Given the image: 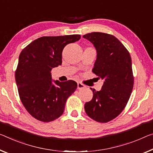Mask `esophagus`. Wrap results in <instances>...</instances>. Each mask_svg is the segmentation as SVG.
<instances>
[{
    "instance_id": "1",
    "label": "esophagus",
    "mask_w": 153,
    "mask_h": 153,
    "mask_svg": "<svg viewBox=\"0 0 153 153\" xmlns=\"http://www.w3.org/2000/svg\"><path fill=\"white\" fill-rule=\"evenodd\" d=\"M85 88V86L83 84H82L81 83H77V89H78V90H83V89H84Z\"/></svg>"
}]
</instances>
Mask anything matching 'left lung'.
Here are the masks:
<instances>
[{"mask_svg": "<svg viewBox=\"0 0 153 153\" xmlns=\"http://www.w3.org/2000/svg\"><path fill=\"white\" fill-rule=\"evenodd\" d=\"M94 46L97 57L92 72L104 80L100 91H93L91 100L85 104L88 116L98 123H107L120 114L132 92L134 78L131 55L112 35L93 32L84 35Z\"/></svg>", "mask_w": 153, "mask_h": 153, "instance_id": "8db88e82", "label": "left lung"}]
</instances>
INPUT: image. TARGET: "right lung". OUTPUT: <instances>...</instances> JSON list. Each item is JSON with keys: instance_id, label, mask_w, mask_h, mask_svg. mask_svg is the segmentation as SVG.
Here are the masks:
<instances>
[{"instance_id": "obj_1", "label": "right lung", "mask_w": 153, "mask_h": 153, "mask_svg": "<svg viewBox=\"0 0 153 153\" xmlns=\"http://www.w3.org/2000/svg\"><path fill=\"white\" fill-rule=\"evenodd\" d=\"M80 38V35L41 37L20 54L15 74L18 94L27 111L39 121L59 117L68 98L76 90L77 83L72 80L53 84L51 72L62 65L64 47Z\"/></svg>"}]
</instances>
